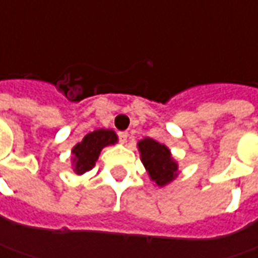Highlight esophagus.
<instances>
[{"label": "esophagus", "instance_id": "1", "mask_svg": "<svg viewBox=\"0 0 258 258\" xmlns=\"http://www.w3.org/2000/svg\"><path fill=\"white\" fill-rule=\"evenodd\" d=\"M117 136H119V141H120L122 144H124V142L127 141V136H129V134H127V132H119Z\"/></svg>", "mask_w": 258, "mask_h": 258}]
</instances>
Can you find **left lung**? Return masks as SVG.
Instances as JSON below:
<instances>
[{
    "label": "left lung",
    "instance_id": "8db88e82",
    "mask_svg": "<svg viewBox=\"0 0 258 258\" xmlns=\"http://www.w3.org/2000/svg\"><path fill=\"white\" fill-rule=\"evenodd\" d=\"M138 148L148 175L158 186H165L176 178L178 164L173 161L171 151L165 145L145 138L138 142Z\"/></svg>",
    "mask_w": 258,
    "mask_h": 258
}]
</instances>
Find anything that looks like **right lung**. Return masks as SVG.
<instances>
[{"mask_svg":"<svg viewBox=\"0 0 258 258\" xmlns=\"http://www.w3.org/2000/svg\"><path fill=\"white\" fill-rule=\"evenodd\" d=\"M116 142H117V136L110 129H97L86 135L83 141L72 149L75 172L77 175H82L90 171L104 146L114 145Z\"/></svg>","mask_w":258,"mask_h":258,"instance_id":"obj_1","label":"right lung"}]
</instances>
